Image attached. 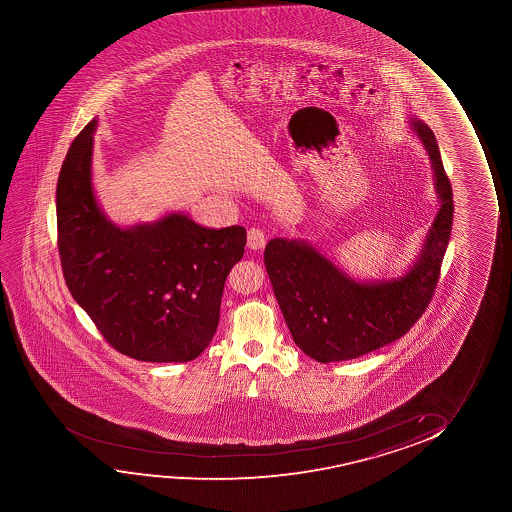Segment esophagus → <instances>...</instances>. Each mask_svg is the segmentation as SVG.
Returning <instances> with one entry per match:
<instances>
[{"label":"esophagus","mask_w":512,"mask_h":512,"mask_svg":"<svg viewBox=\"0 0 512 512\" xmlns=\"http://www.w3.org/2000/svg\"><path fill=\"white\" fill-rule=\"evenodd\" d=\"M246 245L250 250H262L266 246V234L259 227H252L248 229V241Z\"/></svg>","instance_id":"1"}]
</instances>
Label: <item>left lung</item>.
<instances>
[{
    "label": "left lung",
    "instance_id": "8db88e82",
    "mask_svg": "<svg viewBox=\"0 0 512 512\" xmlns=\"http://www.w3.org/2000/svg\"><path fill=\"white\" fill-rule=\"evenodd\" d=\"M407 127L430 159L439 208L404 273L360 280L306 239L267 243L264 264L290 334L320 364L357 358L397 341L434 295L453 224V192L432 129L414 117Z\"/></svg>",
    "mask_w": 512,
    "mask_h": 512
}]
</instances>
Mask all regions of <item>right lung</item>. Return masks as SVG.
Returning a JSON list of instances; mask_svg holds the SVG:
<instances>
[{
  "mask_svg": "<svg viewBox=\"0 0 512 512\" xmlns=\"http://www.w3.org/2000/svg\"><path fill=\"white\" fill-rule=\"evenodd\" d=\"M98 119L71 143L57 182L64 280L115 350L141 362H189L215 336L227 274L245 253L241 225L210 229L183 211L119 225L92 183Z\"/></svg>",
  "mask_w": 512,
  "mask_h": 512,
  "instance_id": "1",
  "label": "right lung"
}]
</instances>
